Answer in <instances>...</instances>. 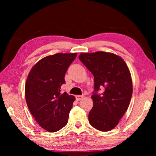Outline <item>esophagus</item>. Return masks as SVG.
I'll use <instances>...</instances> for the list:
<instances>
[{"mask_svg":"<svg viewBox=\"0 0 156 156\" xmlns=\"http://www.w3.org/2000/svg\"><path fill=\"white\" fill-rule=\"evenodd\" d=\"M84 96H83V95H82V96H80V95H77V96H76V99L79 101V100H80Z\"/></svg>","mask_w":156,"mask_h":156,"instance_id":"obj_1","label":"esophagus"}]
</instances>
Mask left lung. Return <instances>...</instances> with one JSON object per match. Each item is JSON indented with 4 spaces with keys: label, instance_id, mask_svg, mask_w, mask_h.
<instances>
[{
    "label": "left lung",
    "instance_id": "left-lung-1",
    "mask_svg": "<svg viewBox=\"0 0 156 156\" xmlns=\"http://www.w3.org/2000/svg\"><path fill=\"white\" fill-rule=\"evenodd\" d=\"M78 58L94 77L89 122L99 131L112 130L127 110L133 93L127 65L122 58L105 51L81 53ZM100 88L104 91L98 94Z\"/></svg>",
    "mask_w": 156,
    "mask_h": 156
}]
</instances>
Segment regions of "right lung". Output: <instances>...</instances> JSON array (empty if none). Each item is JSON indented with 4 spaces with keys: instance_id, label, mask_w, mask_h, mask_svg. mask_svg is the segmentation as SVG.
<instances>
[{
    "instance_id": "add662e5",
    "label": "right lung",
    "mask_w": 156,
    "mask_h": 156,
    "mask_svg": "<svg viewBox=\"0 0 156 156\" xmlns=\"http://www.w3.org/2000/svg\"><path fill=\"white\" fill-rule=\"evenodd\" d=\"M77 54L46 56L31 69L25 83V99L31 115L42 128L56 132L68 122L75 97L61 93L65 75Z\"/></svg>"
}]
</instances>
